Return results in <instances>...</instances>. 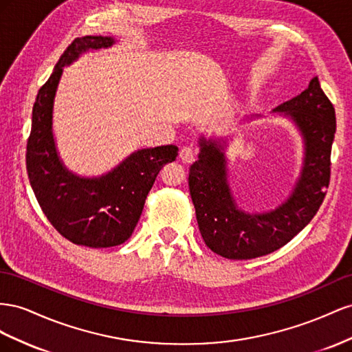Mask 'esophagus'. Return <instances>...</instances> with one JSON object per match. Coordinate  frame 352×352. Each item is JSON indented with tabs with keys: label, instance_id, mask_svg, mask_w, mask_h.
Listing matches in <instances>:
<instances>
[{
	"label": "esophagus",
	"instance_id": "obj_1",
	"mask_svg": "<svg viewBox=\"0 0 352 352\" xmlns=\"http://www.w3.org/2000/svg\"><path fill=\"white\" fill-rule=\"evenodd\" d=\"M179 159L183 160L184 164H192L195 160V152L192 147H183L179 150Z\"/></svg>",
	"mask_w": 352,
	"mask_h": 352
}]
</instances>
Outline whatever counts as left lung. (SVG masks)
<instances>
[{
  "instance_id": "1",
  "label": "left lung",
  "mask_w": 352,
  "mask_h": 352,
  "mask_svg": "<svg viewBox=\"0 0 352 352\" xmlns=\"http://www.w3.org/2000/svg\"><path fill=\"white\" fill-rule=\"evenodd\" d=\"M273 113L292 120L298 128L304 160L289 197L267 212L250 214L237 206L228 184L226 140L200 135L197 142L199 156L188 173L190 196L206 246L228 259H252L285 246L314 218L329 187L336 118L318 78Z\"/></svg>"
}]
</instances>
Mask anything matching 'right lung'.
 <instances>
[{
  "label": "right lung",
  "mask_w": 352,
  "mask_h": 352,
  "mask_svg": "<svg viewBox=\"0 0 352 352\" xmlns=\"http://www.w3.org/2000/svg\"><path fill=\"white\" fill-rule=\"evenodd\" d=\"M113 44L112 36L87 35L74 39L65 50L38 91L26 147L29 183L43 212L63 237L88 248L118 246L131 237L156 175L178 155L174 144L140 148L112 170L93 178L74 174L60 159L53 134V107L63 67L82 53Z\"/></svg>",
  "instance_id": "add662e5"
}]
</instances>
